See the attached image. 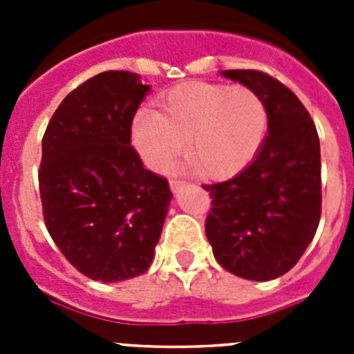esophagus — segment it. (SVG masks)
Returning a JSON list of instances; mask_svg holds the SVG:
<instances>
[{
	"label": "esophagus",
	"mask_w": 354,
	"mask_h": 354,
	"mask_svg": "<svg viewBox=\"0 0 354 354\" xmlns=\"http://www.w3.org/2000/svg\"><path fill=\"white\" fill-rule=\"evenodd\" d=\"M184 186V180L183 179H171L170 180V187H171V192H179L180 187Z\"/></svg>",
	"instance_id": "obj_1"
}]
</instances>
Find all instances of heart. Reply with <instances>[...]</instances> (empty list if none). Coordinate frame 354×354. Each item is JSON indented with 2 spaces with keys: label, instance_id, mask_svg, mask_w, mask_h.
I'll return each instance as SVG.
<instances>
[{
  "label": "heart",
  "instance_id": "heart-1",
  "mask_svg": "<svg viewBox=\"0 0 354 354\" xmlns=\"http://www.w3.org/2000/svg\"><path fill=\"white\" fill-rule=\"evenodd\" d=\"M268 131V109L248 86L189 83L162 101V113L142 109L133 143L152 170H162L187 140V154L205 177L223 179L252 161Z\"/></svg>",
  "mask_w": 354,
  "mask_h": 354
}]
</instances>
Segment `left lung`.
Listing matches in <instances>:
<instances>
[{
    "mask_svg": "<svg viewBox=\"0 0 354 354\" xmlns=\"http://www.w3.org/2000/svg\"><path fill=\"white\" fill-rule=\"evenodd\" d=\"M257 92L268 109V136L243 171L204 184L212 202L205 236L216 261L246 280H273L292 270L321 220V147L296 93L253 68L223 71Z\"/></svg>",
    "mask_w": 354,
    "mask_h": 354,
    "instance_id": "8db88e82",
    "label": "left lung"
}]
</instances>
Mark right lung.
Instances as JSON below:
<instances>
[{
    "label": "right lung",
    "mask_w": 354,
    "mask_h": 354,
    "mask_svg": "<svg viewBox=\"0 0 354 354\" xmlns=\"http://www.w3.org/2000/svg\"><path fill=\"white\" fill-rule=\"evenodd\" d=\"M147 92L134 72H101L65 97L44 133V223L64 257L92 280L145 273L168 212V180L145 170L131 145Z\"/></svg>",
    "instance_id": "1"
}]
</instances>
